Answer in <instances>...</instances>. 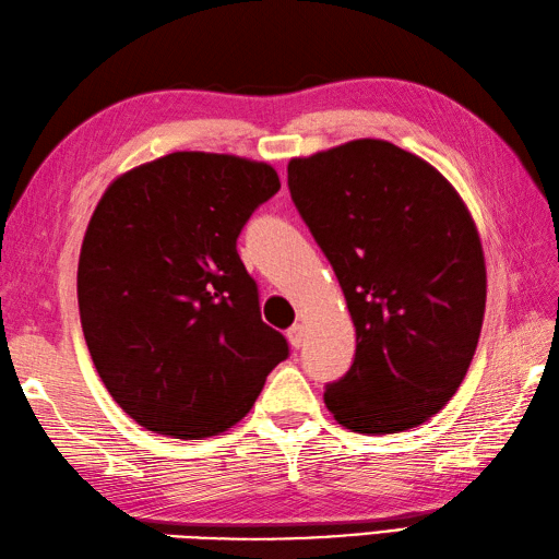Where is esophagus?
Returning <instances> with one entry per match:
<instances>
[{"label": "esophagus", "instance_id": "34e87169", "mask_svg": "<svg viewBox=\"0 0 559 559\" xmlns=\"http://www.w3.org/2000/svg\"><path fill=\"white\" fill-rule=\"evenodd\" d=\"M304 337H306L304 325H292V328L287 330V340H289V344L294 346V349H299V346L304 344Z\"/></svg>", "mask_w": 559, "mask_h": 559}]
</instances>
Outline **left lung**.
Segmentation results:
<instances>
[{"instance_id":"1","label":"left lung","mask_w":559,"mask_h":559,"mask_svg":"<svg viewBox=\"0 0 559 559\" xmlns=\"http://www.w3.org/2000/svg\"><path fill=\"white\" fill-rule=\"evenodd\" d=\"M287 181L356 328L349 373L322 394L330 414L366 436L426 424L466 378L486 313V258L464 198L380 139L292 157Z\"/></svg>"}]
</instances>
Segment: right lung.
I'll list each match as a JSON object with an SVG mask.
<instances>
[{
  "mask_svg": "<svg viewBox=\"0 0 559 559\" xmlns=\"http://www.w3.org/2000/svg\"><path fill=\"white\" fill-rule=\"evenodd\" d=\"M272 165L179 151L111 181L85 229L79 311L97 376L145 430L203 440L251 412L289 354L237 253Z\"/></svg>",
  "mask_w": 559,
  "mask_h": 559,
  "instance_id": "1",
  "label": "right lung"
}]
</instances>
